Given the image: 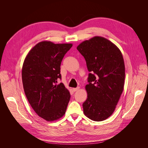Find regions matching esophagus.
<instances>
[{
	"label": "esophagus",
	"instance_id": "esophagus-1",
	"mask_svg": "<svg viewBox=\"0 0 148 148\" xmlns=\"http://www.w3.org/2000/svg\"><path fill=\"white\" fill-rule=\"evenodd\" d=\"M79 87H77V88H73V91H74V92H75V91H78L79 89Z\"/></svg>",
	"mask_w": 148,
	"mask_h": 148
}]
</instances>
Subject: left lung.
<instances>
[{"instance_id":"left-lung-1","label":"left lung","mask_w":148,"mask_h":148,"mask_svg":"<svg viewBox=\"0 0 148 148\" xmlns=\"http://www.w3.org/2000/svg\"><path fill=\"white\" fill-rule=\"evenodd\" d=\"M77 49L90 72L85 86L88 97L83 104V112L92 120L103 121L113 114L123 90L125 69L122 52L101 36L86 40Z\"/></svg>"}]
</instances>
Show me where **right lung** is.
Segmentation results:
<instances>
[{
    "mask_svg": "<svg viewBox=\"0 0 148 148\" xmlns=\"http://www.w3.org/2000/svg\"><path fill=\"white\" fill-rule=\"evenodd\" d=\"M72 44L41 41L31 49L22 67V82L26 98L39 117L48 122L65 114L70 94L61 79L60 64Z\"/></svg>",
    "mask_w": 148,
    "mask_h": 148,
    "instance_id": "obj_1",
    "label": "right lung"
}]
</instances>
